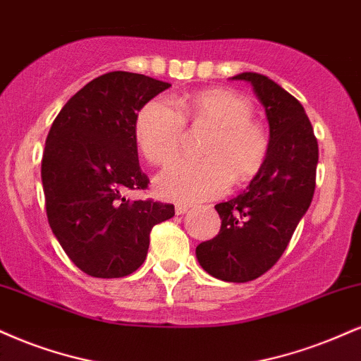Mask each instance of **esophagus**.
Returning <instances> with one entry per match:
<instances>
[{"label":"esophagus","mask_w":361,"mask_h":361,"mask_svg":"<svg viewBox=\"0 0 361 361\" xmlns=\"http://www.w3.org/2000/svg\"><path fill=\"white\" fill-rule=\"evenodd\" d=\"M190 210V207L188 205H185V203H178V205L175 207V212H176V215H185L186 212Z\"/></svg>","instance_id":"34e87169"}]
</instances>
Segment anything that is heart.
<instances>
[{
  "mask_svg": "<svg viewBox=\"0 0 361 361\" xmlns=\"http://www.w3.org/2000/svg\"><path fill=\"white\" fill-rule=\"evenodd\" d=\"M247 99L227 89H205L173 99L147 102L137 114L136 141L153 164H168L180 153L185 123L210 126L202 147L205 159H181L164 169L156 181L163 198L181 203L203 202L227 192L230 181L250 180L267 154L262 126L250 119Z\"/></svg>",
  "mask_w": 361,
  "mask_h": 361,
  "instance_id": "obj_1",
  "label": "heart"
}]
</instances>
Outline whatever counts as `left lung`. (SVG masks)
Instances as JSON below:
<instances>
[{"label": "left lung", "instance_id": "1", "mask_svg": "<svg viewBox=\"0 0 361 361\" xmlns=\"http://www.w3.org/2000/svg\"><path fill=\"white\" fill-rule=\"evenodd\" d=\"M232 80L254 87L266 111L269 147L247 190L215 205L222 227L219 235L197 247V259L216 279L249 282L279 260L311 205L318 141L301 102L274 80L255 72H242Z\"/></svg>", "mask_w": 361, "mask_h": 361}]
</instances>
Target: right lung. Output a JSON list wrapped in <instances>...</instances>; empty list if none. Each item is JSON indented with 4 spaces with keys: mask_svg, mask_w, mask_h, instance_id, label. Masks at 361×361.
Wrapping results in <instances>:
<instances>
[{
    "mask_svg": "<svg viewBox=\"0 0 361 361\" xmlns=\"http://www.w3.org/2000/svg\"><path fill=\"white\" fill-rule=\"evenodd\" d=\"M168 87L141 73H104L82 87L51 124L42 159L47 216L85 274H133L145 262L151 228L175 215L169 203L124 197L149 183L137 159V112Z\"/></svg>",
    "mask_w": 361,
    "mask_h": 361,
    "instance_id": "1",
    "label": "right lung"
}]
</instances>
